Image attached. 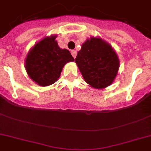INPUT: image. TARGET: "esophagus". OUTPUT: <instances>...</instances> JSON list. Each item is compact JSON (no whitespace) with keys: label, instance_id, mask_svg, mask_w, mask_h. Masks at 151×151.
<instances>
[{"label":"esophagus","instance_id":"34e87169","mask_svg":"<svg viewBox=\"0 0 151 151\" xmlns=\"http://www.w3.org/2000/svg\"><path fill=\"white\" fill-rule=\"evenodd\" d=\"M71 55H72L73 58L75 59L76 55H77V52H76L75 50H72V51H71Z\"/></svg>","mask_w":151,"mask_h":151}]
</instances>
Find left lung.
Masks as SVG:
<instances>
[{
  "label": "left lung",
  "mask_w": 151,
  "mask_h": 151,
  "mask_svg": "<svg viewBox=\"0 0 151 151\" xmlns=\"http://www.w3.org/2000/svg\"><path fill=\"white\" fill-rule=\"evenodd\" d=\"M75 63L85 81L95 88L111 85L119 69V59L112 47L96 37L83 44Z\"/></svg>",
  "instance_id": "left-lung-1"
}]
</instances>
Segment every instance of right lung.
I'll return each instance as SVG.
<instances>
[{
    "instance_id": "right-lung-1",
    "label": "right lung",
    "mask_w": 151,
    "mask_h": 151,
    "mask_svg": "<svg viewBox=\"0 0 151 151\" xmlns=\"http://www.w3.org/2000/svg\"><path fill=\"white\" fill-rule=\"evenodd\" d=\"M56 36L39 41L27 55L26 70L32 80L41 86L52 85L58 80L64 65L74 61L67 49H61Z\"/></svg>"
}]
</instances>
